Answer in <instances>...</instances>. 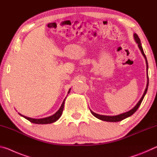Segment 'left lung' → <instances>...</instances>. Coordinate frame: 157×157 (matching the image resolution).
I'll return each mask as SVG.
<instances>
[{
	"mask_svg": "<svg viewBox=\"0 0 157 157\" xmlns=\"http://www.w3.org/2000/svg\"><path fill=\"white\" fill-rule=\"evenodd\" d=\"M134 40L138 44V46H139V49L140 50V52H141L142 55H143V57L145 59L146 61V65H147V70H148V63H147V58H146V56L145 55L144 52H143V48L141 46V44H140V40L139 39V36L137 35L136 33L134 34ZM148 84H149V78H148V75H147V86H146V89L145 90V92L144 94H143L142 98H140V100L139 101V102L137 103L136 105L135 106V107L132 109L131 110H129V111H127L125 113H121L120 115H117V116H104V115H100V114H98V113H94V111H92L91 109V113L94 115L95 118H97L98 119H100L101 121H107V122H118V121H121L124 120V119H125L126 118H128V117L131 116L132 114H134L135 112H136V110L138 109V108L139 107V106L141 104L142 101L143 100V98H144L145 95L146 94V93H147V88H148Z\"/></svg>",
	"mask_w": 157,
	"mask_h": 157,
	"instance_id": "8db88e82",
	"label": "left lung"
}]
</instances>
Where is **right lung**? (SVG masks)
<instances>
[{"label": "right lung", "mask_w": 157, "mask_h": 157, "mask_svg": "<svg viewBox=\"0 0 157 157\" xmlns=\"http://www.w3.org/2000/svg\"><path fill=\"white\" fill-rule=\"evenodd\" d=\"M71 89H69V91L68 92V94L70 93ZM64 102H65V99L63 100L62 106L59 108V109L58 110L56 113L55 114H53L52 116H50L49 117H46V118H40V119H36V118H29V117L25 116L22 115V114L19 113V115H21V116H23V118H25V119H27L30 122L33 123H35V124H50V123H52L54 122L57 121L58 119H59L61 116L62 114V111L63 110V107H64Z\"/></svg>", "instance_id": "1"}]
</instances>
